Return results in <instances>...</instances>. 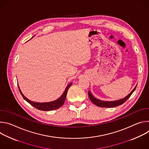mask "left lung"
<instances>
[{"label": "left lung", "instance_id": "1", "mask_svg": "<svg viewBox=\"0 0 149 149\" xmlns=\"http://www.w3.org/2000/svg\"><path fill=\"white\" fill-rule=\"evenodd\" d=\"M136 87H137V86L134 87V88L131 91V93L129 95H127L126 97H125L123 98H121V99L118 100H116V101H107L100 100L97 99L95 97H94L90 91H88V96H89V98H90V100L91 101V102L93 103H94L95 105H97L98 107H117V106L121 105L122 104H123L124 102H125L127 100H128L130 98V97L132 95L134 91V90H136Z\"/></svg>", "mask_w": 149, "mask_h": 149}]
</instances>
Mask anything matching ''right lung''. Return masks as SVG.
Returning a JSON list of instances; mask_svg holds the SVG:
<instances>
[{"instance_id": "obj_1", "label": "right lung", "mask_w": 149, "mask_h": 149, "mask_svg": "<svg viewBox=\"0 0 149 149\" xmlns=\"http://www.w3.org/2000/svg\"><path fill=\"white\" fill-rule=\"evenodd\" d=\"M32 38H33V37ZM72 84V83L71 82L68 85L64 92L63 93L62 95L59 98H58L57 100H56L55 101H51V102H34V101L29 100L23 94V93H22V91H21L19 86H18V84H17V86H18L19 91H20L21 95H22V96L23 97V98L28 103H29L31 105L33 106L34 107H35L36 109H38L39 110H42V111H51V110H54L59 109L63 104V103H64V102H65L66 97H67L68 90L69 88L71 87Z\"/></svg>"}]
</instances>
